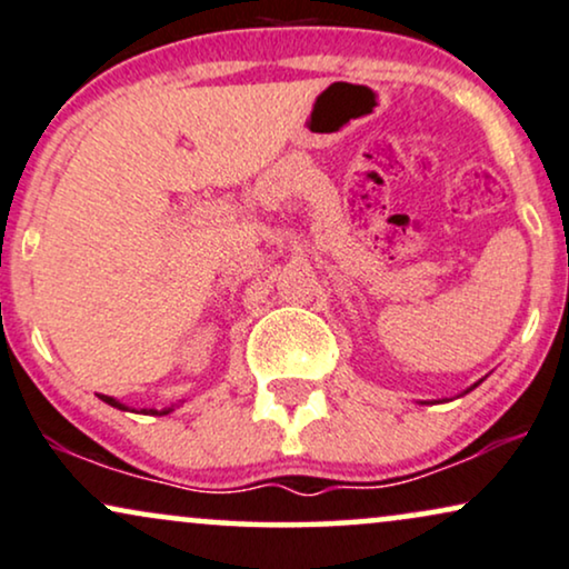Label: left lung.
I'll return each instance as SVG.
<instances>
[{
	"instance_id": "8db88e82",
	"label": "left lung",
	"mask_w": 569,
	"mask_h": 569,
	"mask_svg": "<svg viewBox=\"0 0 569 569\" xmlns=\"http://www.w3.org/2000/svg\"><path fill=\"white\" fill-rule=\"evenodd\" d=\"M480 383H483V378H480V380H478V383H472L470 388H467V391H462V397H465V393H470V391H472V388H478Z\"/></svg>"
}]
</instances>
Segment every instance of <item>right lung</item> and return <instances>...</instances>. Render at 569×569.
Returning <instances> with one entry per match:
<instances>
[{
	"mask_svg": "<svg viewBox=\"0 0 569 569\" xmlns=\"http://www.w3.org/2000/svg\"><path fill=\"white\" fill-rule=\"evenodd\" d=\"M99 399H102L104 405H110L114 409H123V412H128V407L123 405V401H118V399H112V397H104V393H99ZM149 412H152V415H170L172 407H168V409H149Z\"/></svg>",
	"mask_w": 569,
	"mask_h": 569,
	"instance_id": "right-lung-1",
	"label": "right lung"
}]
</instances>
